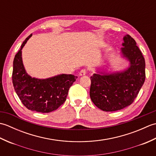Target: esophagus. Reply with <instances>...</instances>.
<instances>
[{"mask_svg":"<svg viewBox=\"0 0 156 156\" xmlns=\"http://www.w3.org/2000/svg\"><path fill=\"white\" fill-rule=\"evenodd\" d=\"M86 74H87V70H86L85 69H82V70L79 73V76H84Z\"/></svg>","mask_w":156,"mask_h":156,"instance_id":"1","label":"esophagus"}]
</instances>
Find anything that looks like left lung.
<instances>
[{
    "mask_svg": "<svg viewBox=\"0 0 156 156\" xmlns=\"http://www.w3.org/2000/svg\"><path fill=\"white\" fill-rule=\"evenodd\" d=\"M123 57L130 66L121 72L94 74L90 77V97L92 102L104 111H115L128 107L137 97L145 79V62L136 42L130 35L123 37Z\"/></svg>",
    "mask_w": 156,
    "mask_h": 156,
    "instance_id": "8db88e82",
    "label": "left lung"
}]
</instances>
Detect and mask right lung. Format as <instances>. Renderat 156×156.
<instances>
[{
    "instance_id": "add662e5",
    "label": "right lung",
    "mask_w": 156,
    "mask_h": 156,
    "mask_svg": "<svg viewBox=\"0 0 156 156\" xmlns=\"http://www.w3.org/2000/svg\"><path fill=\"white\" fill-rule=\"evenodd\" d=\"M32 34L25 39L13 60V87L22 103L29 110L49 112L58 109L67 98L69 88L78 77L60 74L47 79L32 78L23 64L21 50Z\"/></svg>"
}]
</instances>
